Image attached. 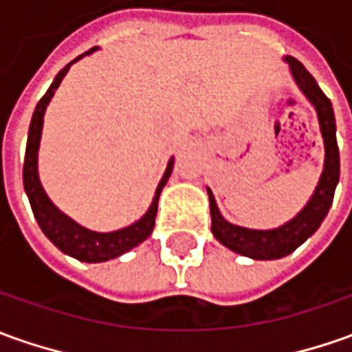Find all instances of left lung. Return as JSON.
Here are the masks:
<instances>
[{
    "mask_svg": "<svg viewBox=\"0 0 352 352\" xmlns=\"http://www.w3.org/2000/svg\"><path fill=\"white\" fill-rule=\"evenodd\" d=\"M283 61L289 65L291 76L298 86V90L316 109L318 125L324 140V169L312 196L300 208V212L283 226L274 229H248V227L235 226L221 216L214 192L206 186L214 236L229 250L252 260H279L296 250L308 236L314 235L318 227L326 219L333 202L336 186L339 183V148L336 138V113L331 102L320 90L314 76L308 73L300 61H296L291 56L283 57Z\"/></svg>",
    "mask_w": 352,
    "mask_h": 352,
    "instance_id": "obj_1",
    "label": "left lung"
}]
</instances>
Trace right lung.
Instances as JSON below:
<instances>
[{"instance_id":"obj_1","label":"right lung","mask_w":352,"mask_h":352,"mask_svg":"<svg viewBox=\"0 0 352 352\" xmlns=\"http://www.w3.org/2000/svg\"><path fill=\"white\" fill-rule=\"evenodd\" d=\"M98 47H92L90 52H86L82 56L73 59L69 65H65L57 76L54 78L52 86L47 88V92L42 96V100L38 102L34 113H32V121H30V129H28V140H26V154H25V167H23V183H25V190L28 200H30V208L34 212L36 221L40 229L44 231V235L54 243V245L69 256L76 258L80 262H88V264H96V262H107L113 258L121 256L129 252L131 248L138 246L142 241L152 235L154 231V223H156L157 214V200L167 185L171 171H173V164L175 157H171L167 162L166 171L162 181L157 183L156 192L152 198V204L146 210V214L140 219H136L131 226L121 227L116 231H107V233H100V231H92L88 227L76 223L73 217H69L65 212H61L59 208L50 200V196L45 195L44 186L40 183V175H38V150H40V138H42V126H44V116L45 109L50 106L52 98L56 94V90L61 85V80L65 78L67 71L71 69L73 63L85 56L94 54Z\"/></svg>"}]
</instances>
